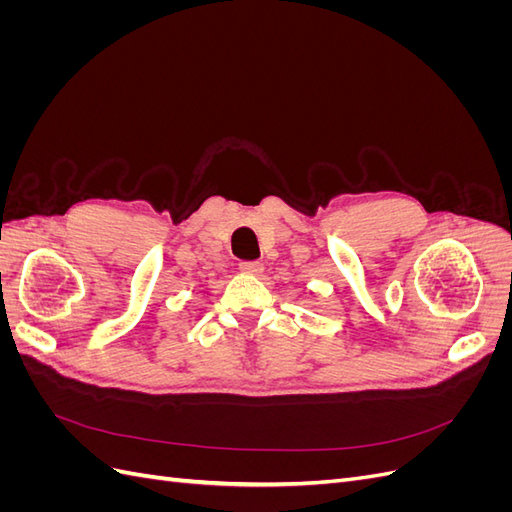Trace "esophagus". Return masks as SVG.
<instances>
[{
  "mask_svg": "<svg viewBox=\"0 0 512 512\" xmlns=\"http://www.w3.org/2000/svg\"><path fill=\"white\" fill-rule=\"evenodd\" d=\"M239 267H241L243 273H250V275H260L262 271H265L262 262H258V260H243Z\"/></svg>",
  "mask_w": 512,
  "mask_h": 512,
  "instance_id": "34e87169",
  "label": "esophagus"
}]
</instances>
